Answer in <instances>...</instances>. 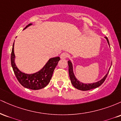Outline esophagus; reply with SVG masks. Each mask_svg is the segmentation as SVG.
<instances>
[{
    "mask_svg": "<svg viewBox=\"0 0 121 121\" xmlns=\"http://www.w3.org/2000/svg\"><path fill=\"white\" fill-rule=\"evenodd\" d=\"M68 55L67 53H66V52L62 53L60 55V58L61 59H66V58L68 57Z\"/></svg>",
    "mask_w": 121,
    "mask_h": 121,
    "instance_id": "esophagus-1",
    "label": "esophagus"
}]
</instances>
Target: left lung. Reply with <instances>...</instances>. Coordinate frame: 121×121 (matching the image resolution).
I'll list each match as a JSON object with an SVG mask.
<instances>
[{
  "label": "left lung",
  "mask_w": 121,
  "mask_h": 121,
  "mask_svg": "<svg viewBox=\"0 0 121 121\" xmlns=\"http://www.w3.org/2000/svg\"><path fill=\"white\" fill-rule=\"evenodd\" d=\"M105 38L106 39L108 44H109L110 46L109 40H108V39L106 37H105ZM68 66H69V77H70V81H71L72 84L73 85V86H74L75 88L82 91H89V90L92 89L96 88V87H98V86H99L103 84L104 82L105 81V80H106L107 76H108V73H109V72L110 70V68L109 71H108V73H107V74L105 75V77H104L103 78L101 79L100 81L97 82L93 83V84H84V83H82L81 82L79 81L76 78V77H75L74 73H73V66H72V64L71 61H70V60L68 61Z\"/></svg>",
  "instance_id": "left-lung-1"
}]
</instances>
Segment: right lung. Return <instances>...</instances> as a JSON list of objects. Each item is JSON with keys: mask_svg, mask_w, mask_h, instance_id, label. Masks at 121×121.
<instances>
[{"mask_svg": "<svg viewBox=\"0 0 121 121\" xmlns=\"http://www.w3.org/2000/svg\"><path fill=\"white\" fill-rule=\"evenodd\" d=\"M30 25L32 24H29L24 28V29ZM15 58L13 43L11 56V62L12 69L20 84L24 87L32 90L41 89L49 84L54 70L60 60L59 57L51 58L41 70L34 74H28L23 73L19 70L15 65Z\"/></svg>", "mask_w": 121, "mask_h": 121, "instance_id": "1", "label": "right lung"}]
</instances>
